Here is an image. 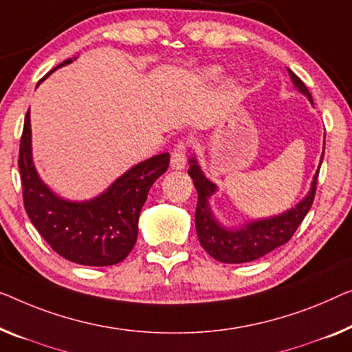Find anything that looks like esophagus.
<instances>
[{
	"instance_id": "obj_1",
	"label": "esophagus",
	"mask_w": 352,
	"mask_h": 352,
	"mask_svg": "<svg viewBox=\"0 0 352 352\" xmlns=\"http://www.w3.org/2000/svg\"><path fill=\"white\" fill-rule=\"evenodd\" d=\"M170 166L172 169H177V170L185 169L186 166V144L185 142H178L175 145V148L172 150Z\"/></svg>"
}]
</instances>
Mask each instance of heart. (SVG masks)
<instances>
[{"label": "heart", "mask_w": 352, "mask_h": 352, "mask_svg": "<svg viewBox=\"0 0 352 352\" xmlns=\"http://www.w3.org/2000/svg\"><path fill=\"white\" fill-rule=\"evenodd\" d=\"M202 76H204V78H206V80L214 82V80H218V78H221L223 67H219V66H208V67H206V69H204Z\"/></svg>", "instance_id": "obj_1"}]
</instances>
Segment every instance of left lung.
Wrapping results in <instances>:
<instances>
[{"label":"left lung","instance_id":"8db88e82","mask_svg":"<svg viewBox=\"0 0 352 352\" xmlns=\"http://www.w3.org/2000/svg\"><path fill=\"white\" fill-rule=\"evenodd\" d=\"M287 74L291 77L294 88L298 93L305 94L313 106V98L305 83L294 74L289 67H287ZM322 158L324 150L321 160H319L318 169L314 172L310 191L307 192V196L300 202L296 204V207H291L286 212L275 214V217L253 219V221L245 223L239 228H228L218 221L212 212V207H210V197L218 191L217 183L208 180L202 172L201 166H199L196 156L192 155L190 158L188 174L192 178L194 186L197 190V208L194 218H196L197 239L202 248L213 259L224 262V264H242V262L259 259L278 248V246L289 242L294 232L300 226L303 218L307 217L308 210L311 208Z\"/></svg>","mask_w":352,"mask_h":352}]
</instances>
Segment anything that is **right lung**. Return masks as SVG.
Returning <instances> with one entry per match:
<instances>
[{
	"instance_id": "1",
	"label": "right lung",
	"mask_w": 352,
	"mask_h": 352,
	"mask_svg": "<svg viewBox=\"0 0 352 352\" xmlns=\"http://www.w3.org/2000/svg\"><path fill=\"white\" fill-rule=\"evenodd\" d=\"M74 60L63 61L47 76ZM169 161V153L155 155L126 170L99 196L69 201L52 191L36 170L28 109L19 153L25 210L45 242L65 259L91 267L118 264L134 248L140 210Z\"/></svg>"
}]
</instances>
